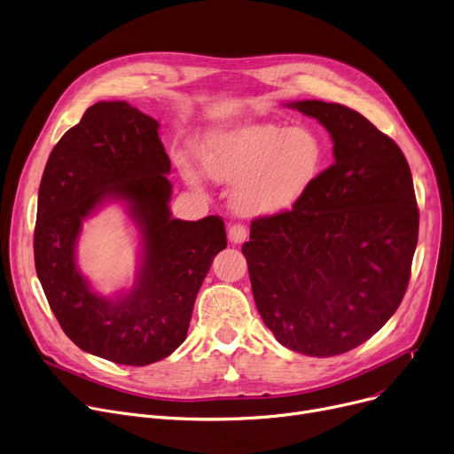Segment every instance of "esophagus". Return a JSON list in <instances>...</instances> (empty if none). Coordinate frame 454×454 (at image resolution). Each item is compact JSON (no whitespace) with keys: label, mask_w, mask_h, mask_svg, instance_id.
Segmentation results:
<instances>
[{"label":"esophagus","mask_w":454,"mask_h":454,"mask_svg":"<svg viewBox=\"0 0 454 454\" xmlns=\"http://www.w3.org/2000/svg\"><path fill=\"white\" fill-rule=\"evenodd\" d=\"M247 238V229L242 223H232L229 227V239L232 244H244Z\"/></svg>","instance_id":"obj_1"}]
</instances>
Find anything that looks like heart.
<instances>
[{
    "mask_svg": "<svg viewBox=\"0 0 454 454\" xmlns=\"http://www.w3.org/2000/svg\"><path fill=\"white\" fill-rule=\"evenodd\" d=\"M198 153L212 179L236 183L232 205L247 218L275 216L295 207L325 161L323 141L313 129L275 122L212 131ZM179 168L186 181L198 183L189 163L179 161Z\"/></svg>",
    "mask_w": 454,
    "mask_h": 454,
    "instance_id": "obj_1",
    "label": "heart"
}]
</instances>
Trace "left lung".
Returning a JSON list of instances; mask_svg holds the SVG:
<instances>
[{"label": "left lung", "mask_w": 454, "mask_h": 454, "mask_svg": "<svg viewBox=\"0 0 454 454\" xmlns=\"http://www.w3.org/2000/svg\"><path fill=\"white\" fill-rule=\"evenodd\" d=\"M321 122L333 165L282 215L254 218L247 260L263 325L311 357L354 350L403 301L419 212L407 159L388 136L342 104H286Z\"/></svg>", "instance_id": "1"}]
</instances>
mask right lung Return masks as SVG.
<instances>
[{
    "label": "right lung",
    "instance_id": "add662e5",
    "mask_svg": "<svg viewBox=\"0 0 454 454\" xmlns=\"http://www.w3.org/2000/svg\"><path fill=\"white\" fill-rule=\"evenodd\" d=\"M159 122L124 100L97 102L52 148L38 191L35 265L64 333L84 352L145 366L186 339L194 301L227 247L220 216L172 218L170 159ZM124 200L144 238L137 284L106 300L75 265L82 222L102 202Z\"/></svg>",
    "mask_w": 454,
    "mask_h": 454
}]
</instances>
